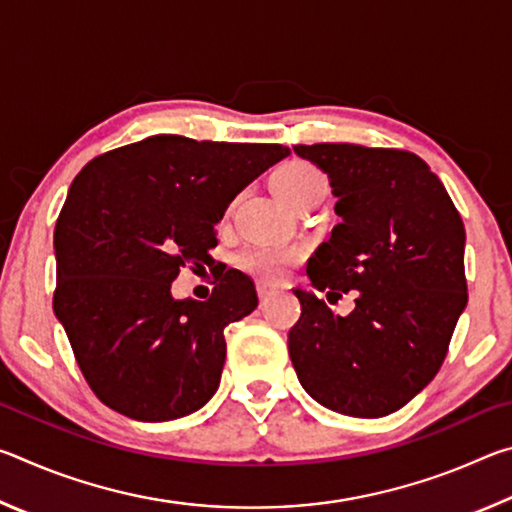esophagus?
Returning <instances> with one entry per match:
<instances>
[{
    "mask_svg": "<svg viewBox=\"0 0 512 512\" xmlns=\"http://www.w3.org/2000/svg\"><path fill=\"white\" fill-rule=\"evenodd\" d=\"M273 293H275V289L271 287V284H266V282H259L257 284V296H259V300H262V302H266L268 298H271Z\"/></svg>",
    "mask_w": 512,
    "mask_h": 512,
    "instance_id": "esophagus-1",
    "label": "esophagus"
}]
</instances>
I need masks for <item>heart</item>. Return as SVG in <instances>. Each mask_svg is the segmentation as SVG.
Here are the masks:
<instances>
[{"label":"heart","instance_id":"heart-1","mask_svg":"<svg viewBox=\"0 0 512 512\" xmlns=\"http://www.w3.org/2000/svg\"><path fill=\"white\" fill-rule=\"evenodd\" d=\"M320 180L325 178L316 167H311L309 162L293 160L273 171L271 187L284 203L293 207ZM300 255L302 250L298 246H248L237 255V266L259 280L277 282L291 264L298 262Z\"/></svg>","mask_w":512,"mask_h":512}]
</instances>
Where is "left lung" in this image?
<instances>
[{
	"instance_id": "8db88e82",
	"label": "left lung",
	"mask_w": 512,
	"mask_h": 512,
	"mask_svg": "<svg viewBox=\"0 0 512 512\" xmlns=\"http://www.w3.org/2000/svg\"><path fill=\"white\" fill-rule=\"evenodd\" d=\"M327 173L339 223L307 262L327 298L357 291L336 316L296 289L302 314L289 357L318 404L384 418L418 395L447 357L467 305L465 228L440 178L415 153L359 144H298Z\"/></svg>"
}]
</instances>
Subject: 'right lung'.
<instances>
[{"mask_svg":"<svg viewBox=\"0 0 512 512\" xmlns=\"http://www.w3.org/2000/svg\"><path fill=\"white\" fill-rule=\"evenodd\" d=\"M282 144L153 135L97 155L74 178L54 230V311L94 395L126 418L201 409L225 363V325L257 307L228 268L207 300H173L180 268L210 262L214 225ZM210 266V264H207Z\"/></svg>","mask_w":512,"mask_h":512,"instance_id":"obj_1","label":"right lung"}]
</instances>
